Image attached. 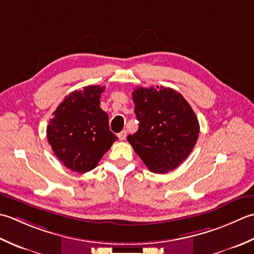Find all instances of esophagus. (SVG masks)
Returning <instances> with one entry per match:
<instances>
[{
  "mask_svg": "<svg viewBox=\"0 0 254 254\" xmlns=\"http://www.w3.org/2000/svg\"><path fill=\"white\" fill-rule=\"evenodd\" d=\"M127 137V131L126 130H123L120 133H118V138H120V140H125Z\"/></svg>",
  "mask_w": 254,
  "mask_h": 254,
  "instance_id": "esophagus-1",
  "label": "esophagus"
}]
</instances>
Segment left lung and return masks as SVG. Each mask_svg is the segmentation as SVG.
I'll return each mask as SVG.
<instances>
[{"instance_id": "left-lung-1", "label": "left lung", "mask_w": 254, "mask_h": 254, "mask_svg": "<svg viewBox=\"0 0 254 254\" xmlns=\"http://www.w3.org/2000/svg\"><path fill=\"white\" fill-rule=\"evenodd\" d=\"M138 130L127 140L153 173L177 169L195 147L199 123L185 98L171 87L132 92Z\"/></svg>"}]
</instances>
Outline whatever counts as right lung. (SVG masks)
<instances>
[{
	"mask_svg": "<svg viewBox=\"0 0 254 254\" xmlns=\"http://www.w3.org/2000/svg\"><path fill=\"white\" fill-rule=\"evenodd\" d=\"M104 86L90 85L64 98L47 126V139L56 157L77 173L94 169L117 137L102 110Z\"/></svg>",
	"mask_w": 254,
	"mask_h": 254,
	"instance_id": "1",
	"label": "right lung"
}]
</instances>
